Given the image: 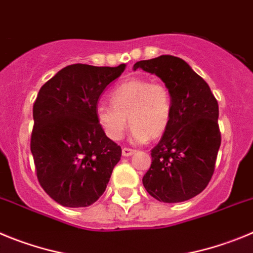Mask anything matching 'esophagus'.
<instances>
[{
    "label": "esophagus",
    "mask_w": 253,
    "mask_h": 253,
    "mask_svg": "<svg viewBox=\"0 0 253 253\" xmlns=\"http://www.w3.org/2000/svg\"><path fill=\"white\" fill-rule=\"evenodd\" d=\"M133 154H135V150L128 149V147H124L122 149V156H125V158H128V156H131Z\"/></svg>",
    "instance_id": "esophagus-1"
}]
</instances>
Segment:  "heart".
Returning a JSON list of instances; mask_svg holds the SVG:
<instances>
[{"mask_svg":"<svg viewBox=\"0 0 253 253\" xmlns=\"http://www.w3.org/2000/svg\"><path fill=\"white\" fill-rule=\"evenodd\" d=\"M111 101L112 103L98 104L95 110L99 125L111 140L124 136L128 121L136 142L160 137L169 126L171 101L164 84L129 79L112 90Z\"/></svg>","mask_w":253,"mask_h":253,"instance_id":"obj_1","label":"heart"}]
</instances>
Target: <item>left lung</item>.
Instances as JSON below:
<instances>
[{
	"instance_id": "left-lung-1",
	"label": "left lung",
	"mask_w": 253,
	"mask_h": 253,
	"mask_svg": "<svg viewBox=\"0 0 253 253\" xmlns=\"http://www.w3.org/2000/svg\"><path fill=\"white\" fill-rule=\"evenodd\" d=\"M136 69L158 76L171 98L169 126L151 150L143 186L164 203L192 199L203 192L214 172L220 146L217 99L206 81L176 56L137 61Z\"/></svg>"
}]
</instances>
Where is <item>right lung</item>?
I'll return each instance as SVG.
<instances>
[{
    "mask_svg": "<svg viewBox=\"0 0 253 253\" xmlns=\"http://www.w3.org/2000/svg\"><path fill=\"white\" fill-rule=\"evenodd\" d=\"M125 68L68 65L39 90L30 149L39 183L61 206L97 202L121 159V147L107 137L95 110L104 88Z\"/></svg>",
    "mask_w": 253,
    "mask_h": 253,
    "instance_id": "obj_1",
    "label": "right lung"
}]
</instances>
